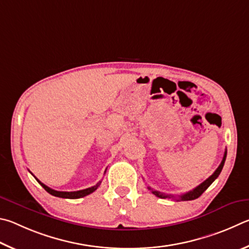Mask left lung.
Here are the masks:
<instances>
[{
  "label": "left lung",
  "mask_w": 249,
  "mask_h": 249,
  "mask_svg": "<svg viewBox=\"0 0 249 249\" xmlns=\"http://www.w3.org/2000/svg\"><path fill=\"white\" fill-rule=\"evenodd\" d=\"M226 153H228V151L225 150L224 152V156H223V160H222L221 164L219 165V167L216 168V171L212 174V175L208 178V179L204 180L202 184H200L198 187H196L195 189L188 191V193H186L184 195L179 196V198H178L177 200H182V201H188V200H195L199 198L200 196H201L204 191H206L208 189V187L210 186L213 181H214L217 177H219L220 173L222 172V168H223L224 166V163H225V159H226ZM150 190H152V194H154L156 197L159 198H162V199H166V198H174L175 199V196H172V195H166V194H162L160 193V191H156V190H153L151 189L150 187H147Z\"/></svg>",
  "instance_id": "8db88e82"
}]
</instances>
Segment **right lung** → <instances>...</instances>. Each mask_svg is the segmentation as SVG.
<instances>
[{
    "label": "right lung",
    "mask_w": 249,
    "mask_h": 249,
    "mask_svg": "<svg viewBox=\"0 0 249 249\" xmlns=\"http://www.w3.org/2000/svg\"><path fill=\"white\" fill-rule=\"evenodd\" d=\"M35 178H36V177H35ZM36 179H37V178H36ZM37 181L42 186V188L45 189L47 193H49L50 195L54 196V197L65 198V199H78V198L85 197V196L89 195L91 193H94V191L97 189L98 186L100 185V181H99L98 184H96L95 186L89 187V188H86V189H83V190H77V191H56L54 189L49 188V187L46 186L45 184H42L40 180L37 179Z\"/></svg>",
    "instance_id": "add662e5"
}]
</instances>
